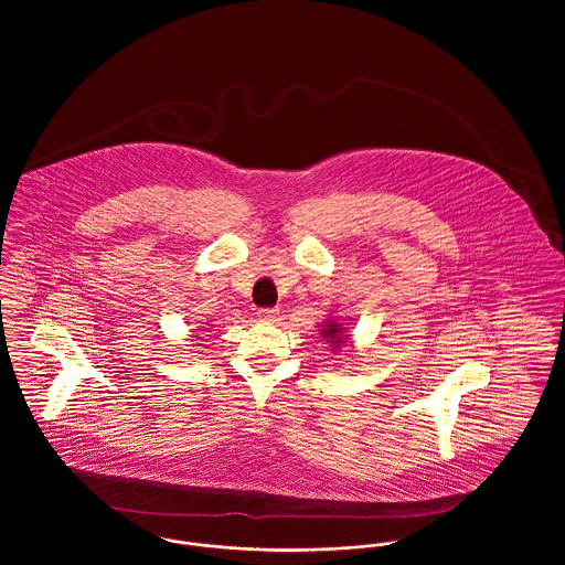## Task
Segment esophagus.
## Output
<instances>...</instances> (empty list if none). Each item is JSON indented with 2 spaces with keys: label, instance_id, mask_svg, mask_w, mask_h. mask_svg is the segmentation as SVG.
Returning <instances> with one entry per match:
<instances>
[{
  "label": "esophagus",
  "instance_id": "1",
  "mask_svg": "<svg viewBox=\"0 0 565 565\" xmlns=\"http://www.w3.org/2000/svg\"><path fill=\"white\" fill-rule=\"evenodd\" d=\"M258 316L264 322H273V320H277L279 309L277 307H262V309H258Z\"/></svg>",
  "mask_w": 565,
  "mask_h": 565
}]
</instances>
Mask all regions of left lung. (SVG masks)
<instances>
[{
    "label": "left lung",
    "mask_w": 565,
    "mask_h": 565,
    "mask_svg": "<svg viewBox=\"0 0 565 565\" xmlns=\"http://www.w3.org/2000/svg\"><path fill=\"white\" fill-rule=\"evenodd\" d=\"M342 331H340V324H335V322H329V329H324V335L327 338H333V340H340L338 335H340Z\"/></svg>",
    "instance_id": "1"
}]
</instances>
